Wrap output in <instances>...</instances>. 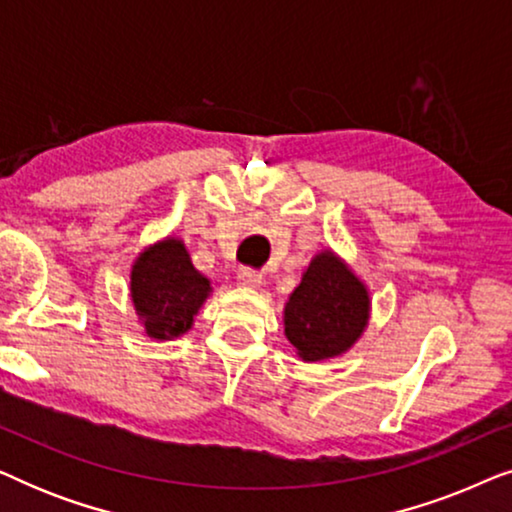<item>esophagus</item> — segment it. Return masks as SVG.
Returning <instances> with one entry per match:
<instances>
[{
  "label": "esophagus",
  "mask_w": 512,
  "mask_h": 512,
  "mask_svg": "<svg viewBox=\"0 0 512 512\" xmlns=\"http://www.w3.org/2000/svg\"><path fill=\"white\" fill-rule=\"evenodd\" d=\"M237 284L244 286V289H261L263 277H261V272L242 268L240 272H237Z\"/></svg>",
  "instance_id": "1"
}]
</instances>
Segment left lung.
<instances>
[{
    "mask_svg": "<svg viewBox=\"0 0 512 512\" xmlns=\"http://www.w3.org/2000/svg\"><path fill=\"white\" fill-rule=\"evenodd\" d=\"M370 321V291L331 247L317 251L284 303V335L305 363L349 352Z\"/></svg>",
    "mask_w": 512,
    "mask_h": 512,
    "instance_id": "8db88e82",
    "label": "left lung"
}]
</instances>
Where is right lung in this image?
<instances>
[{"mask_svg":"<svg viewBox=\"0 0 512 512\" xmlns=\"http://www.w3.org/2000/svg\"><path fill=\"white\" fill-rule=\"evenodd\" d=\"M212 291V282L195 270L181 237L167 235L144 247L132 261L130 300L144 333L156 342L191 331Z\"/></svg>","mask_w":512,"mask_h":512,"instance_id":"right-lung-1","label":"right lung"}]
</instances>
